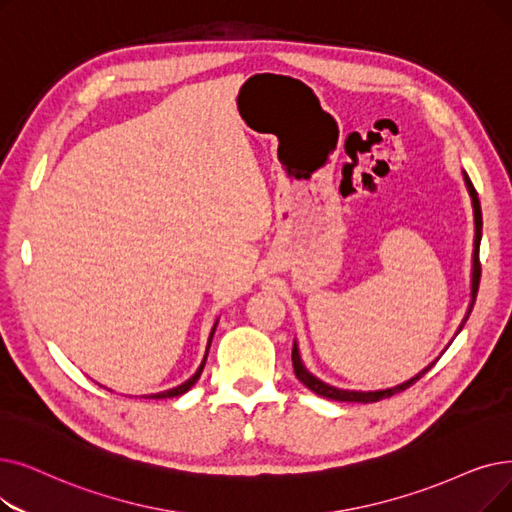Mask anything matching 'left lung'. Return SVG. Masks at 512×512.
<instances>
[{
	"mask_svg": "<svg viewBox=\"0 0 512 512\" xmlns=\"http://www.w3.org/2000/svg\"><path fill=\"white\" fill-rule=\"evenodd\" d=\"M462 177H464V186H466V190H469V196H471V201H473V215H475V247H473V274H471V305H469V311H466V316H464V320H462L458 332L462 330L464 322L469 320L471 311H473V305H475V299H477V291H479V280H481L479 244H481V228H483L481 205H479V198H477V190H475V186L471 184L469 175H466L464 171H462ZM433 366H435V362L429 364L422 372H418L416 376H412L410 381H406V383H402V385H397V387H391V389H381V391H347V389H337V387H332V385H326L324 381L316 379V376L311 374V372L303 366L301 355H299V347H297V341L293 343V368H295L297 379H299L307 389L314 391L316 395H322V397H328V399H335V402H362V404L379 402V399L391 397V395H395V393H399V391L408 389V387L414 385L418 379H422V376H425Z\"/></svg>",
	"mask_w": 512,
	"mask_h": 512,
	"instance_id": "obj_1",
	"label": "left lung"
}]
</instances>
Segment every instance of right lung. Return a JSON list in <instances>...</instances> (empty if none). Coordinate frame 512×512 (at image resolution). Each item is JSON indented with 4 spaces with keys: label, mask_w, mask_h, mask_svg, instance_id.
Instances as JSON below:
<instances>
[{
    "label": "right lung",
    "mask_w": 512,
    "mask_h": 512,
    "mask_svg": "<svg viewBox=\"0 0 512 512\" xmlns=\"http://www.w3.org/2000/svg\"><path fill=\"white\" fill-rule=\"evenodd\" d=\"M215 326H217V322L213 324V328H211V335H209V343H207V351H205V358H203V362H201V366H198V370L190 376V379L186 381V383H182V385H177V387H173V389H169V391H161V393H152V395H144V397H152V399H165V397H177V395H182V393H186L198 379H201V374H203V368H205V362H207V355H209V347H211V339H213V335H215Z\"/></svg>",
    "instance_id": "add662e5"
}]
</instances>
